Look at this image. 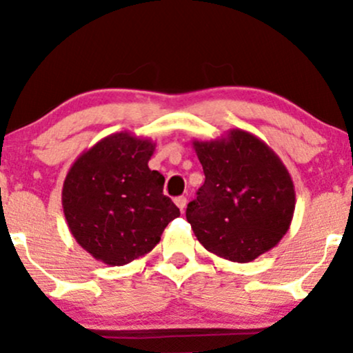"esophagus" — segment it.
I'll return each mask as SVG.
<instances>
[{"instance_id":"34e87169","label":"esophagus","mask_w":353,"mask_h":353,"mask_svg":"<svg viewBox=\"0 0 353 353\" xmlns=\"http://www.w3.org/2000/svg\"><path fill=\"white\" fill-rule=\"evenodd\" d=\"M174 202H176V205L179 208L181 212H184L185 205H188V199H185L184 196H181V197H176V201H174Z\"/></svg>"}]
</instances>
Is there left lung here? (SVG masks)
<instances>
[{
  "instance_id": "obj_1",
  "label": "left lung",
  "mask_w": 353,
  "mask_h": 353,
  "mask_svg": "<svg viewBox=\"0 0 353 353\" xmlns=\"http://www.w3.org/2000/svg\"><path fill=\"white\" fill-rule=\"evenodd\" d=\"M205 181L185 217L209 252L250 262L281 242L295 209L292 177L264 141L242 129L194 141Z\"/></svg>"
}]
</instances>
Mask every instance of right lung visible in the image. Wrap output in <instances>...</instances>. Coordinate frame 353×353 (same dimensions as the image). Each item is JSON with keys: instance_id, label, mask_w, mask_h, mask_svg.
Segmentation results:
<instances>
[{"instance_id": "obj_1", "label": "right lung", "mask_w": 353, "mask_h": 353, "mask_svg": "<svg viewBox=\"0 0 353 353\" xmlns=\"http://www.w3.org/2000/svg\"><path fill=\"white\" fill-rule=\"evenodd\" d=\"M156 144L116 132L84 151L63 184V210L76 242L96 261L125 265L159 244L181 216L163 194L164 176L149 169Z\"/></svg>"}]
</instances>
